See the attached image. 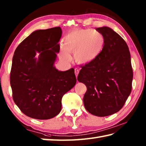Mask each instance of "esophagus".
<instances>
[{"label":"esophagus","instance_id":"esophagus-1","mask_svg":"<svg viewBox=\"0 0 146 146\" xmlns=\"http://www.w3.org/2000/svg\"><path fill=\"white\" fill-rule=\"evenodd\" d=\"M79 71L80 70L78 69H77V68H75V75H76V77H77V76H78V75Z\"/></svg>","mask_w":146,"mask_h":146}]
</instances>
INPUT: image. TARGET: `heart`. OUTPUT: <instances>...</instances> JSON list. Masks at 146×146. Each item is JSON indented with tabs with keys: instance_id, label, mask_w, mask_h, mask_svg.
Returning <instances> with one entry per match:
<instances>
[{
	"instance_id": "obj_1",
	"label": "heart",
	"mask_w": 146,
	"mask_h": 146,
	"mask_svg": "<svg viewBox=\"0 0 146 146\" xmlns=\"http://www.w3.org/2000/svg\"><path fill=\"white\" fill-rule=\"evenodd\" d=\"M105 40L102 34L91 29H78L68 33L64 38V46H61V55L69 60V53H73L75 61L87 64L94 61L103 51Z\"/></svg>"
}]
</instances>
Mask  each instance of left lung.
<instances>
[{"label":"left lung","instance_id":"8db88e82","mask_svg":"<svg viewBox=\"0 0 146 146\" xmlns=\"http://www.w3.org/2000/svg\"><path fill=\"white\" fill-rule=\"evenodd\" d=\"M103 35V51L94 61L82 66L78 81L86 85V110L98 117L119 111L132 90L133 71L131 54L122 37L108 27L96 28Z\"/></svg>","mask_w":146,"mask_h":146}]
</instances>
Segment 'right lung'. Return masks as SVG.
Listing matches in <instances>:
<instances>
[{
    "label": "right lung",
    "instance_id": "add662e5",
    "mask_svg": "<svg viewBox=\"0 0 146 146\" xmlns=\"http://www.w3.org/2000/svg\"><path fill=\"white\" fill-rule=\"evenodd\" d=\"M61 34L60 27L36 31L15 50L10 74L12 98L22 112L33 119L56 116L63 96L76 84L74 69L60 71L54 66Z\"/></svg>",
    "mask_w": 146,
    "mask_h": 146
}]
</instances>
